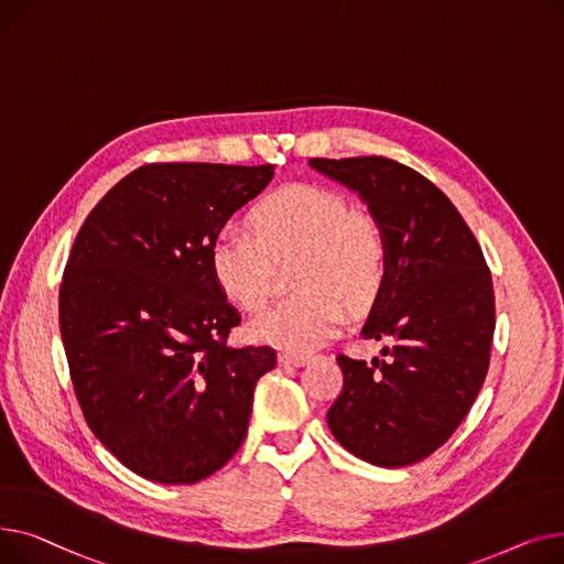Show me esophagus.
I'll use <instances>...</instances> for the list:
<instances>
[{"mask_svg": "<svg viewBox=\"0 0 564 564\" xmlns=\"http://www.w3.org/2000/svg\"><path fill=\"white\" fill-rule=\"evenodd\" d=\"M278 361L284 364V367H303V364L310 361V357L307 355H297V352H280Z\"/></svg>", "mask_w": 564, "mask_h": 564, "instance_id": "obj_1", "label": "esophagus"}]
</instances>
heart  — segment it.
Wrapping results in <instances>:
<instances>
[{"mask_svg": "<svg viewBox=\"0 0 564 564\" xmlns=\"http://www.w3.org/2000/svg\"><path fill=\"white\" fill-rule=\"evenodd\" d=\"M297 293L263 310L250 333L257 341L307 352L344 321V305L367 307L384 284L387 246L380 229L352 216L346 197L312 184L271 193L254 207L252 229L227 223L209 248V271L227 301L257 312L271 293L273 259L295 257Z\"/></svg>", "mask_w": 564, "mask_h": 564, "instance_id": "1", "label": "heart"}]
</instances>
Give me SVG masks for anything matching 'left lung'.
Here are the masks:
<instances>
[{
	"instance_id": "1",
	"label": "left lung",
	"mask_w": 564,
	"mask_h": 564,
	"mask_svg": "<svg viewBox=\"0 0 564 564\" xmlns=\"http://www.w3.org/2000/svg\"><path fill=\"white\" fill-rule=\"evenodd\" d=\"M357 191L380 225L387 275L364 339H387L371 364L337 355L335 440L378 467H408L448 442L489 369L494 286L474 231L421 173L387 156L310 159Z\"/></svg>"
}]
</instances>
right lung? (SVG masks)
<instances>
[{"label":"right lung","mask_w":564,"mask_h":564,"mask_svg":"<svg viewBox=\"0 0 564 564\" xmlns=\"http://www.w3.org/2000/svg\"><path fill=\"white\" fill-rule=\"evenodd\" d=\"M275 165L148 163L84 220L58 289V327L84 419L134 474L193 485L246 440L271 346L229 348L241 323L209 271L218 229Z\"/></svg>","instance_id":"right-lung-1"}]
</instances>
